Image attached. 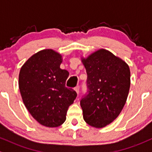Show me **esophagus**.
Instances as JSON below:
<instances>
[{"mask_svg": "<svg viewBox=\"0 0 152 152\" xmlns=\"http://www.w3.org/2000/svg\"><path fill=\"white\" fill-rule=\"evenodd\" d=\"M74 90L76 91V93H77V94H79V86H77L76 87H75Z\"/></svg>", "mask_w": 152, "mask_h": 152, "instance_id": "esophagus-1", "label": "esophagus"}]
</instances>
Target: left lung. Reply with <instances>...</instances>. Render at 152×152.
Listing matches in <instances>:
<instances>
[{
  "mask_svg": "<svg viewBox=\"0 0 152 152\" xmlns=\"http://www.w3.org/2000/svg\"><path fill=\"white\" fill-rule=\"evenodd\" d=\"M88 76V95L81 101L84 121L105 127L118 117L126 104L131 79L129 66L109 50L101 48L81 57Z\"/></svg>",
  "mask_w": 152,
  "mask_h": 152,
  "instance_id": "1",
  "label": "left lung"
}]
</instances>
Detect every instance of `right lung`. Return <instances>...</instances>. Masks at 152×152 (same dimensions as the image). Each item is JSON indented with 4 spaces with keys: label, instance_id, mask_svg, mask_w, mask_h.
Returning a JSON list of instances; mask_svg holds the SVG:
<instances>
[{
    "label": "right lung",
    "instance_id": "obj_1",
    "mask_svg": "<svg viewBox=\"0 0 152 152\" xmlns=\"http://www.w3.org/2000/svg\"><path fill=\"white\" fill-rule=\"evenodd\" d=\"M62 55L53 49L40 50L21 66L18 86L23 102L40 124L57 127L66 121L68 109L76 98L66 88L69 73L60 68Z\"/></svg>",
    "mask_w": 152,
    "mask_h": 152
}]
</instances>
